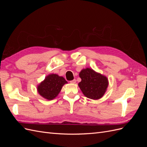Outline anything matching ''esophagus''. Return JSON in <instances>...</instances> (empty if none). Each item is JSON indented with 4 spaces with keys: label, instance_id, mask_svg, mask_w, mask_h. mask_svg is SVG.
I'll list each match as a JSON object with an SVG mask.
<instances>
[{
    "label": "esophagus",
    "instance_id": "esophagus-1",
    "mask_svg": "<svg viewBox=\"0 0 147 147\" xmlns=\"http://www.w3.org/2000/svg\"><path fill=\"white\" fill-rule=\"evenodd\" d=\"M71 83H73V84H74V83H76V80L75 79H74V80H72V81H70V82Z\"/></svg>",
    "mask_w": 147,
    "mask_h": 147
}]
</instances>
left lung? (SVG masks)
Listing matches in <instances>:
<instances>
[{
  "mask_svg": "<svg viewBox=\"0 0 147 147\" xmlns=\"http://www.w3.org/2000/svg\"><path fill=\"white\" fill-rule=\"evenodd\" d=\"M79 76L82 81L78 86L84 96L93 100L103 97L109 85L107 77L91 68L82 69Z\"/></svg>",
  "mask_w": 147,
  "mask_h": 147,
  "instance_id": "obj_1",
  "label": "left lung"
}]
</instances>
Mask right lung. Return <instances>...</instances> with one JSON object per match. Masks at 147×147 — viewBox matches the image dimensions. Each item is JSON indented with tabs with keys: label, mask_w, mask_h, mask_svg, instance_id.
Listing matches in <instances>:
<instances>
[{
	"label": "right lung",
	"mask_w": 147,
	"mask_h": 147,
	"mask_svg": "<svg viewBox=\"0 0 147 147\" xmlns=\"http://www.w3.org/2000/svg\"><path fill=\"white\" fill-rule=\"evenodd\" d=\"M67 83L63 77L51 74L45 77V80L37 85L38 94L47 100L54 99L60 92L63 86Z\"/></svg>",
	"instance_id": "obj_1"
}]
</instances>
